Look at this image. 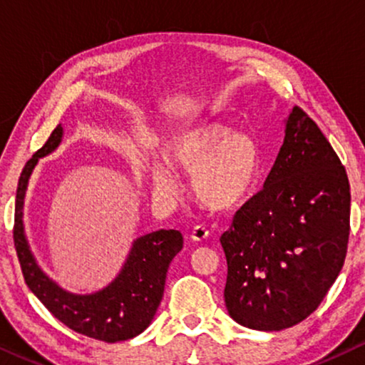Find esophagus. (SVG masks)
<instances>
[{
    "label": "esophagus",
    "instance_id": "esophagus-1",
    "mask_svg": "<svg viewBox=\"0 0 365 365\" xmlns=\"http://www.w3.org/2000/svg\"><path fill=\"white\" fill-rule=\"evenodd\" d=\"M207 236H209V231L204 226H201V224H197V226L192 227V231H191L192 241H204Z\"/></svg>",
    "mask_w": 365,
    "mask_h": 365
}]
</instances>
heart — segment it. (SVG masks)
Masks as SVG:
<instances>
[{
	"label": "heart",
	"instance_id": "obj_1",
	"mask_svg": "<svg viewBox=\"0 0 365 365\" xmlns=\"http://www.w3.org/2000/svg\"><path fill=\"white\" fill-rule=\"evenodd\" d=\"M169 164L192 176V187L204 206L229 211L246 201L261 178L262 159L252 136L222 123H206L179 131L166 148ZM163 161L151 164L154 187L171 192L176 176Z\"/></svg>",
	"mask_w": 365,
	"mask_h": 365
}]
</instances>
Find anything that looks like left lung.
Returning <instances> with one entry per match:
<instances>
[{
	"instance_id": "left-lung-1",
	"label": "left lung",
	"mask_w": 365,
	"mask_h": 365,
	"mask_svg": "<svg viewBox=\"0 0 365 365\" xmlns=\"http://www.w3.org/2000/svg\"><path fill=\"white\" fill-rule=\"evenodd\" d=\"M349 231L346 168L317 124L294 106L264 187L221 236L229 316L257 331L302 322L341 272Z\"/></svg>"
}]
</instances>
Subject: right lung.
Returning a JSON list of instances; mask_svg holds the SVG:
<instances>
[{
  "instance_id": "right-lung-1",
  "label": "right lung",
  "mask_w": 365,
  "mask_h": 365,
  "mask_svg": "<svg viewBox=\"0 0 365 365\" xmlns=\"http://www.w3.org/2000/svg\"><path fill=\"white\" fill-rule=\"evenodd\" d=\"M61 138L63 128L58 124L44 146L23 168L18 181L13 239L23 277L44 307L74 332L109 344L128 341L151 324L161 304L169 264L182 249V234L174 229H161L136 239L121 272L103 291L78 296L53 282L29 251L23 227V204L38 159L53 153Z\"/></svg>"
}]
</instances>
